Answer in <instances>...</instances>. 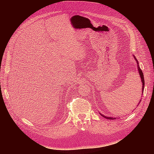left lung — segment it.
Listing matches in <instances>:
<instances>
[{"instance_id":"left-lung-1","label":"left lung","mask_w":154,"mask_h":154,"mask_svg":"<svg viewBox=\"0 0 154 154\" xmlns=\"http://www.w3.org/2000/svg\"><path fill=\"white\" fill-rule=\"evenodd\" d=\"M133 57H134V58L135 60H136V63H137V70H138V71H139V76H140V78H141V83H142V91H141V95H143V91H144V80L143 73V72H142V70L140 69V67H139V62H138V61H137V60L136 59V57H135V56H134V55H133ZM141 100H139V103H138V105H139V103H141ZM135 109H136V108H135ZM100 115H101V116H103V118H106V119H116V118H113V117H106V116H104V115H103V114H101V113H100Z\"/></svg>"}]
</instances>
